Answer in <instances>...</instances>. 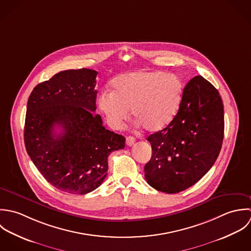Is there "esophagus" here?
Masks as SVG:
<instances>
[{
    "mask_svg": "<svg viewBox=\"0 0 251 251\" xmlns=\"http://www.w3.org/2000/svg\"><path fill=\"white\" fill-rule=\"evenodd\" d=\"M135 142H136L135 138H133V137H131V136H129V137L126 138V145H127L128 147H132V146L135 144Z\"/></svg>",
    "mask_w": 251,
    "mask_h": 251,
    "instance_id": "obj_1",
    "label": "esophagus"
}]
</instances>
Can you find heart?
I'll list each match as a JSON object with an SVG mask.
<instances>
[{
    "mask_svg": "<svg viewBox=\"0 0 251 251\" xmlns=\"http://www.w3.org/2000/svg\"><path fill=\"white\" fill-rule=\"evenodd\" d=\"M111 85L112 92L100 93L98 105L112 129L122 126L131 108L138 125L148 132H159L173 121L183 96L180 77L162 71L124 74L115 77Z\"/></svg>",
    "mask_w": 251,
    "mask_h": 251,
    "instance_id": "1",
    "label": "heart"
}]
</instances>
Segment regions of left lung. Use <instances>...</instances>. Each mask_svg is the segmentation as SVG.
Here are the masks:
<instances>
[{
    "label": "left lung",
    "instance_id": "obj_1",
    "mask_svg": "<svg viewBox=\"0 0 251 251\" xmlns=\"http://www.w3.org/2000/svg\"><path fill=\"white\" fill-rule=\"evenodd\" d=\"M223 137L224 106L219 92L197 75L184 87L173 121L148 138L152 149L145 166L148 183L168 194L189 188L216 161Z\"/></svg>",
    "mask_w": 251,
    "mask_h": 251
}]
</instances>
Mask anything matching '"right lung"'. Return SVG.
I'll list each match as a JSON object with an SVG mask.
<instances>
[{"instance_id": "right-lung-1", "label": "right lung", "mask_w": 251, "mask_h": 251, "mask_svg": "<svg viewBox=\"0 0 251 251\" xmlns=\"http://www.w3.org/2000/svg\"><path fill=\"white\" fill-rule=\"evenodd\" d=\"M97 74L90 69L60 72L38 84L27 103V153L51 185L71 194L98 188L107 175L108 155L125 147V138L106 130L93 113Z\"/></svg>"}]
</instances>
